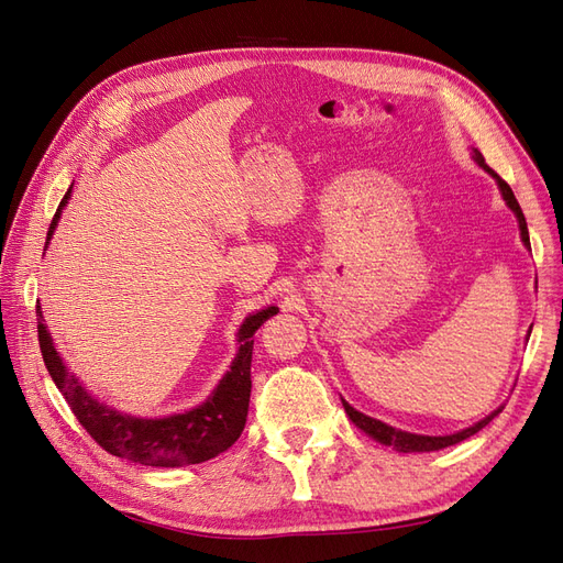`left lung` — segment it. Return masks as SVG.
<instances>
[{
    "mask_svg": "<svg viewBox=\"0 0 563 563\" xmlns=\"http://www.w3.org/2000/svg\"><path fill=\"white\" fill-rule=\"evenodd\" d=\"M472 157H474V162L479 164L482 168H486V172H488L493 178H496V183H498V187H500V192H503L505 203H507L509 209L515 211V216H517V220H519V230H521L523 246L531 249V242H528L526 218H523V211H521L519 201H517V197H515V192H512V187H509L496 172H493V168L486 164V159H484V155H482L479 150H474ZM343 406H345V413L350 416V420L356 424V428L364 430L368 437L380 441V444H385V446H395L399 453H424V451H439V449H446V446L460 444V441H463V439H467V437L479 432L482 428H486V424L503 411V406L496 408V411H493L490 416H486L484 420L472 424V428H467V430H463V432L446 434V437H424V434H411V432H401V430L389 428V424H385V422H380V420H376V418L360 413V411H356V408H352L345 399H343Z\"/></svg>",
    "mask_w": 563,
    "mask_h": 563,
    "instance_id": "obj_1",
    "label": "left lung"
}]
</instances>
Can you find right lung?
<instances>
[{
	"mask_svg": "<svg viewBox=\"0 0 563 563\" xmlns=\"http://www.w3.org/2000/svg\"><path fill=\"white\" fill-rule=\"evenodd\" d=\"M70 190L65 192L60 207L51 220L46 234V244L54 236L58 225L60 211L70 199ZM279 308H265L255 314H249L242 323L236 340H240V352H236L230 371L213 389V395L192 411L176 413L168 418H135L129 413H119L112 406H106L91 397L81 383L65 368L58 356L54 340H51L42 308L37 305V333L44 364L54 378L56 387L65 401L70 404L73 413L81 422V428L91 434V439L100 449L117 457H126L131 463L150 465V467H183L197 465L203 460H211L218 453L228 451L236 439H240L251 399V354H253V335L263 323L275 317Z\"/></svg>",
	"mask_w": 563,
	"mask_h": 563,
	"instance_id": "add662e5",
	"label": "right lung"
}]
</instances>
